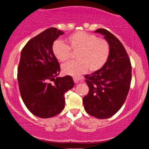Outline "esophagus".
<instances>
[{
	"label": "esophagus",
	"instance_id": "esophagus-1",
	"mask_svg": "<svg viewBox=\"0 0 149 149\" xmlns=\"http://www.w3.org/2000/svg\"><path fill=\"white\" fill-rule=\"evenodd\" d=\"M73 81H74L75 83H78L79 81H80V79H79V78L74 77V78H73Z\"/></svg>",
	"mask_w": 149,
	"mask_h": 149
}]
</instances>
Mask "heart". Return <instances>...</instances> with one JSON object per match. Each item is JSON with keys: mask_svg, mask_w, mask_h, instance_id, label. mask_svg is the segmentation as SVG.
Here are the masks:
<instances>
[{"mask_svg": "<svg viewBox=\"0 0 149 149\" xmlns=\"http://www.w3.org/2000/svg\"><path fill=\"white\" fill-rule=\"evenodd\" d=\"M67 45L59 40L54 42L52 51L56 59L65 62L76 54L74 62H69L62 66L63 73L71 76H79L88 70L95 72L100 70L109 56V45L106 40L95 34L78 31L66 39Z\"/></svg>", "mask_w": 149, "mask_h": 149, "instance_id": "1", "label": "heart"}]
</instances>
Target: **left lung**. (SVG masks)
<instances>
[{"mask_svg":"<svg viewBox=\"0 0 149 149\" xmlns=\"http://www.w3.org/2000/svg\"><path fill=\"white\" fill-rule=\"evenodd\" d=\"M95 33L104 36L109 45L106 64L92 74L85 75L89 93L83 98L86 112L96 118H109L121 108L127 97L132 81V66L123 44L104 29Z\"/></svg>","mask_w":149,"mask_h":149,"instance_id":"1","label":"left lung"}]
</instances>
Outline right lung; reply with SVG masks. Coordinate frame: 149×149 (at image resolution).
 Masks as SVG:
<instances>
[{"instance_id":"add662e5","label":"right lung","mask_w":149,"mask_h":149,"mask_svg":"<svg viewBox=\"0 0 149 149\" xmlns=\"http://www.w3.org/2000/svg\"><path fill=\"white\" fill-rule=\"evenodd\" d=\"M62 34L56 28L46 29L29 40L20 54L17 70L20 95L28 109L41 118L60 113L65 107L64 95L74 86L71 76L57 77L60 67L52 46Z\"/></svg>"}]
</instances>
